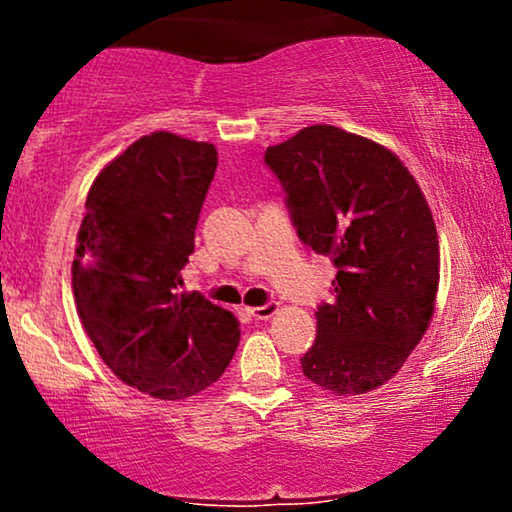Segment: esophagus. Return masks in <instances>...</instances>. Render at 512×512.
Instances as JSON below:
<instances>
[{
  "label": "esophagus",
  "instance_id": "34e87169",
  "mask_svg": "<svg viewBox=\"0 0 512 512\" xmlns=\"http://www.w3.org/2000/svg\"><path fill=\"white\" fill-rule=\"evenodd\" d=\"M276 310H279V305L276 303H264V305H257V308H250V315L255 317V320H269Z\"/></svg>",
  "mask_w": 512,
  "mask_h": 512
}]
</instances>
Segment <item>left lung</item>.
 Masks as SVG:
<instances>
[{"label": "left lung", "mask_w": 512, "mask_h": 512, "mask_svg": "<svg viewBox=\"0 0 512 512\" xmlns=\"http://www.w3.org/2000/svg\"><path fill=\"white\" fill-rule=\"evenodd\" d=\"M301 243L337 267L317 305L303 375L334 395H363L404 366L431 322L438 233L414 175L385 146L332 125L269 146Z\"/></svg>", "instance_id": "obj_1"}]
</instances>
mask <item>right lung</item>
<instances>
[{
  "label": "right lung",
  "mask_w": 512,
  "mask_h": 512,
  "mask_svg": "<svg viewBox=\"0 0 512 512\" xmlns=\"http://www.w3.org/2000/svg\"><path fill=\"white\" fill-rule=\"evenodd\" d=\"M216 163L214 144L154 132L108 163L86 197L72 264L81 325L122 383L156 399L207 390L240 342L228 310L178 293Z\"/></svg>",
  "instance_id": "add662e5"
}]
</instances>
